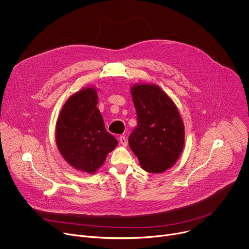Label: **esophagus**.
<instances>
[{
	"label": "esophagus",
	"mask_w": 249,
	"mask_h": 249,
	"mask_svg": "<svg viewBox=\"0 0 249 249\" xmlns=\"http://www.w3.org/2000/svg\"><path fill=\"white\" fill-rule=\"evenodd\" d=\"M119 142H120V144L123 147H127L128 146V141H127V139L124 136H120L119 137Z\"/></svg>",
	"instance_id": "obj_1"
}]
</instances>
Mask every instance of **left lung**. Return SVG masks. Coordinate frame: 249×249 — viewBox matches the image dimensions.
Listing matches in <instances>:
<instances>
[{
  "label": "left lung",
  "instance_id": "obj_1",
  "mask_svg": "<svg viewBox=\"0 0 249 249\" xmlns=\"http://www.w3.org/2000/svg\"><path fill=\"white\" fill-rule=\"evenodd\" d=\"M131 94L138 122L129 136V146L144 170L163 172L183 150L182 118L171 98L157 85H134Z\"/></svg>",
  "mask_w": 249,
  "mask_h": 249
}]
</instances>
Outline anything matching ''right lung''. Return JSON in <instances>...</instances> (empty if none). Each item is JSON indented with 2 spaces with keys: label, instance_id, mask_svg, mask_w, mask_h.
Here are the masks:
<instances>
[{
  "label": "right lung",
  "instance_id": "obj_1",
  "mask_svg": "<svg viewBox=\"0 0 249 249\" xmlns=\"http://www.w3.org/2000/svg\"><path fill=\"white\" fill-rule=\"evenodd\" d=\"M94 88L71 95L56 123V144L65 160L78 170L94 173L118 142L105 129Z\"/></svg>",
  "mask_w": 249,
  "mask_h": 249
}]
</instances>
